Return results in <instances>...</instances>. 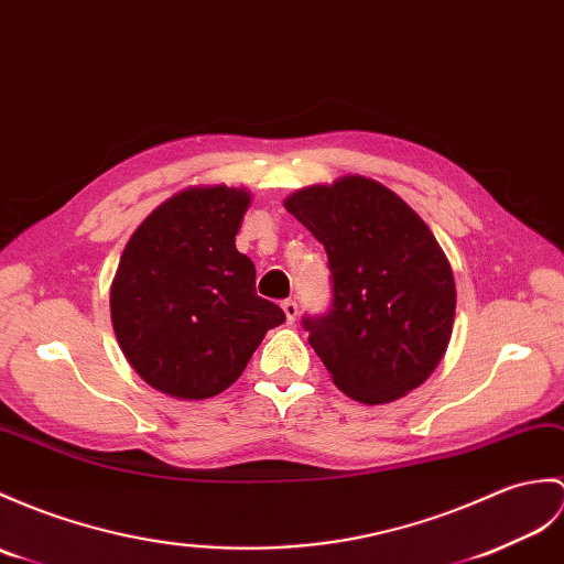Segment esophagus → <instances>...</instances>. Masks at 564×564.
<instances>
[{
    "label": "esophagus",
    "instance_id": "1",
    "mask_svg": "<svg viewBox=\"0 0 564 564\" xmlns=\"http://www.w3.org/2000/svg\"><path fill=\"white\" fill-rule=\"evenodd\" d=\"M283 312H285V319L288 322H295V317H297V303H295V300H283Z\"/></svg>",
    "mask_w": 564,
    "mask_h": 564
}]
</instances>
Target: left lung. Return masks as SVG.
Returning a JSON list of instances; mask_svg holds the SVG:
<instances>
[{
  "mask_svg": "<svg viewBox=\"0 0 564 564\" xmlns=\"http://www.w3.org/2000/svg\"><path fill=\"white\" fill-rule=\"evenodd\" d=\"M324 245L332 305L305 314L310 346L334 384L360 403L421 387L447 350L456 288L435 235L375 180L348 175L285 199Z\"/></svg>",
  "mask_w": 564,
  "mask_h": 564,
  "instance_id": "obj_1",
  "label": "left lung"
}]
</instances>
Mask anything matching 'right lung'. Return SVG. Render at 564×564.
Listing matches in <instances>:
<instances>
[{"label":"right lung","mask_w":564,"mask_h":564,"mask_svg":"<svg viewBox=\"0 0 564 564\" xmlns=\"http://www.w3.org/2000/svg\"><path fill=\"white\" fill-rule=\"evenodd\" d=\"M250 194L194 187L163 202L129 238L110 291L129 365L163 394L208 399L228 389L285 312L257 295L235 247Z\"/></svg>","instance_id":"right-lung-1"}]
</instances>
